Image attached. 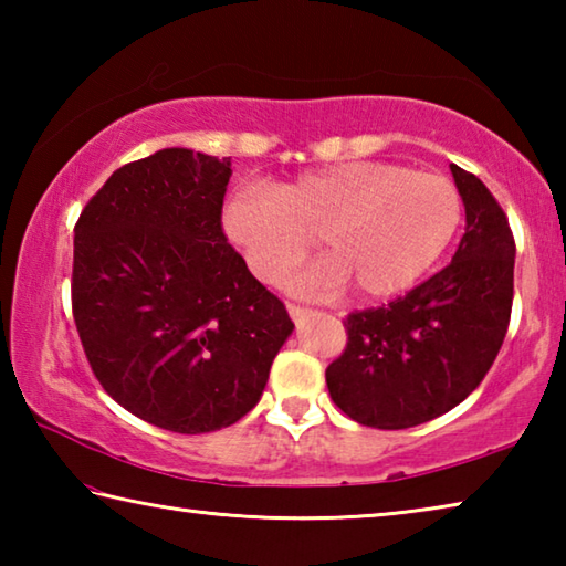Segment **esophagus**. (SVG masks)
<instances>
[{
  "instance_id": "1",
  "label": "esophagus",
  "mask_w": 566,
  "mask_h": 566,
  "mask_svg": "<svg viewBox=\"0 0 566 566\" xmlns=\"http://www.w3.org/2000/svg\"><path fill=\"white\" fill-rule=\"evenodd\" d=\"M286 310H290V317L294 319V322H300V319H304L306 314H310L312 310H306V306H302V304H286Z\"/></svg>"
}]
</instances>
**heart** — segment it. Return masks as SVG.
<instances>
[{
  "label": "heart",
  "mask_w": 566,
  "mask_h": 566,
  "mask_svg": "<svg viewBox=\"0 0 566 566\" xmlns=\"http://www.w3.org/2000/svg\"><path fill=\"white\" fill-rule=\"evenodd\" d=\"M462 219L452 181L389 161H342L270 187H242L224 205V229L247 264L276 282L317 237L327 252L294 290L332 296L349 282L359 296L385 300L432 266Z\"/></svg>",
  "instance_id": "1"
}]
</instances>
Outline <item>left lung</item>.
I'll return each mask as SVG.
<instances>
[{
    "mask_svg": "<svg viewBox=\"0 0 566 566\" xmlns=\"http://www.w3.org/2000/svg\"><path fill=\"white\" fill-rule=\"evenodd\" d=\"M467 227L442 272L395 302L352 312L347 347L327 367L344 415L375 429L424 424L479 387L502 349L514 300V237L472 171L452 165Z\"/></svg>",
    "mask_w": 566,
    "mask_h": 566,
    "instance_id": "obj_1",
    "label": "left lung"
}]
</instances>
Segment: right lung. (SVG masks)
I'll list each match as a JSON object with an SVG mask.
<instances>
[{
  "label": "right lung",
  "instance_id": "obj_1",
  "mask_svg": "<svg viewBox=\"0 0 566 566\" xmlns=\"http://www.w3.org/2000/svg\"><path fill=\"white\" fill-rule=\"evenodd\" d=\"M232 169L159 149L104 181L74 224L72 314L94 377L177 434L234 424L294 329L222 229Z\"/></svg>",
  "mask_w": 566,
  "mask_h": 566
}]
</instances>
